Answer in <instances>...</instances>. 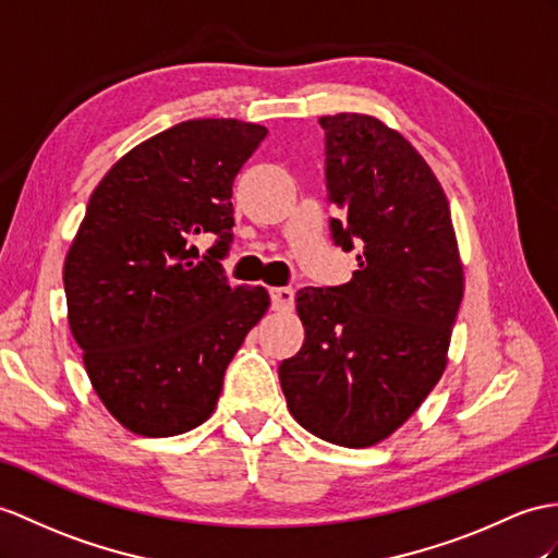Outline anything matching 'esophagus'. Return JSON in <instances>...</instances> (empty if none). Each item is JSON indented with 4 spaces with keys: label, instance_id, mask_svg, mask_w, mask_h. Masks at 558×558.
<instances>
[{
    "label": "esophagus",
    "instance_id": "esophagus-1",
    "mask_svg": "<svg viewBox=\"0 0 558 558\" xmlns=\"http://www.w3.org/2000/svg\"><path fill=\"white\" fill-rule=\"evenodd\" d=\"M295 301V291L291 287H279L271 289V305L277 310H291Z\"/></svg>",
    "mask_w": 558,
    "mask_h": 558
}]
</instances>
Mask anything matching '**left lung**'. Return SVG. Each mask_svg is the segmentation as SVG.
Returning <instances> with one entry per match:
<instances>
[{
    "mask_svg": "<svg viewBox=\"0 0 558 558\" xmlns=\"http://www.w3.org/2000/svg\"><path fill=\"white\" fill-rule=\"evenodd\" d=\"M331 239L360 248L341 287L298 291L305 343L279 364L293 418L312 436L369 447L438 384L464 295L450 203L402 134L362 113L322 116Z\"/></svg>",
    "mask_w": 558,
    "mask_h": 558,
    "instance_id": "1",
    "label": "left lung"
}]
</instances>
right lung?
I'll use <instances>...</instances> for the list:
<instances>
[{"mask_svg":"<svg viewBox=\"0 0 558 558\" xmlns=\"http://www.w3.org/2000/svg\"><path fill=\"white\" fill-rule=\"evenodd\" d=\"M267 130L180 122L134 146L94 189L63 265L68 324L97 396L122 426L168 438L206 421L227 364L269 307L232 287L234 177ZM213 233L203 258L193 241Z\"/></svg>","mask_w":558,"mask_h":558,"instance_id":"add662e5","label":"right lung"}]
</instances>
